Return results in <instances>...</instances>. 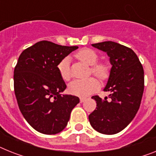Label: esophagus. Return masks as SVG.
<instances>
[{"mask_svg":"<svg viewBox=\"0 0 156 156\" xmlns=\"http://www.w3.org/2000/svg\"><path fill=\"white\" fill-rule=\"evenodd\" d=\"M85 100H86V98H84V97H81V98H80V103L84 102Z\"/></svg>","mask_w":156,"mask_h":156,"instance_id":"34e87169","label":"esophagus"}]
</instances>
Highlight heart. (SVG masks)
<instances>
[{
    "label": "heart",
    "mask_w": 156,
    "mask_h": 156,
    "mask_svg": "<svg viewBox=\"0 0 156 156\" xmlns=\"http://www.w3.org/2000/svg\"><path fill=\"white\" fill-rule=\"evenodd\" d=\"M76 57L88 65H92L91 71L94 75H96L100 79L107 78L108 75V67L102 63L96 64L98 60V54L94 50L90 48H83L76 53ZM69 64L70 58L66 56L59 63L57 66L60 76L65 81L69 80L71 78ZM99 81L94 77H90L84 80H76L69 84V92L75 96H87L96 92L99 88Z\"/></svg>",
    "instance_id": "heart-1"
}]
</instances>
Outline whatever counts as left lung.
Masks as SVG:
<instances>
[{"instance_id": "obj_1", "label": "left lung", "mask_w": 156, "mask_h": 156, "mask_svg": "<svg viewBox=\"0 0 156 156\" xmlns=\"http://www.w3.org/2000/svg\"><path fill=\"white\" fill-rule=\"evenodd\" d=\"M107 52L112 65L104 87L108 97L94 96L96 110L88 119L100 133L113 135L121 132L132 122L140 108L144 89V73L138 56L132 49L113 41L92 44Z\"/></svg>"}]
</instances>
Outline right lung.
<instances>
[{
    "label": "right lung",
    "mask_w": 156,
    "mask_h": 156,
    "mask_svg": "<svg viewBox=\"0 0 156 156\" xmlns=\"http://www.w3.org/2000/svg\"><path fill=\"white\" fill-rule=\"evenodd\" d=\"M77 46H62L48 41L24 49L14 69V92L20 112L35 130L54 135L64 129L71 112L80 103L62 95L66 84L57 66Z\"/></svg>",
    "instance_id": "add662e5"
}]
</instances>
